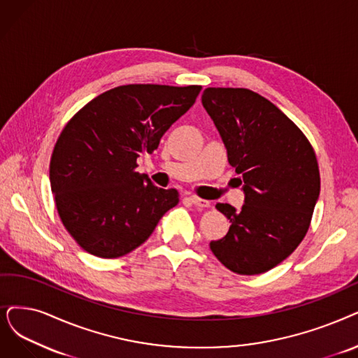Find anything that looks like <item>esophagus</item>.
<instances>
[{
	"instance_id": "1",
	"label": "esophagus",
	"mask_w": 358,
	"mask_h": 358,
	"mask_svg": "<svg viewBox=\"0 0 358 358\" xmlns=\"http://www.w3.org/2000/svg\"><path fill=\"white\" fill-rule=\"evenodd\" d=\"M191 203L195 206V207H199V208H206V207H210V201H207V199H203V198H198L195 195H191L189 196Z\"/></svg>"
}]
</instances>
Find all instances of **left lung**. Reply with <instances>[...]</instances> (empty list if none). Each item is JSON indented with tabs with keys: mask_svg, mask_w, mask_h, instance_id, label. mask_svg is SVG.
Masks as SVG:
<instances>
[{
	"mask_svg": "<svg viewBox=\"0 0 358 358\" xmlns=\"http://www.w3.org/2000/svg\"><path fill=\"white\" fill-rule=\"evenodd\" d=\"M201 101L245 192L241 210L216 204L231 227L210 242V250L234 273H264L291 255L308 231L320 194L316 152L301 129L260 94L207 88Z\"/></svg>",
	"mask_w": 358,
	"mask_h": 358,
	"instance_id": "8db88e82",
	"label": "left lung"
}]
</instances>
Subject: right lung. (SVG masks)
Here are the masks:
<instances>
[{
    "mask_svg": "<svg viewBox=\"0 0 358 358\" xmlns=\"http://www.w3.org/2000/svg\"><path fill=\"white\" fill-rule=\"evenodd\" d=\"M199 85L135 83L95 96L57 139L50 182L59 216L80 248L117 259L150 238L179 203L175 188H157L136 159L195 103Z\"/></svg>",
    "mask_w": 358,
    "mask_h": 358,
    "instance_id": "obj_1",
    "label": "right lung"
}]
</instances>
